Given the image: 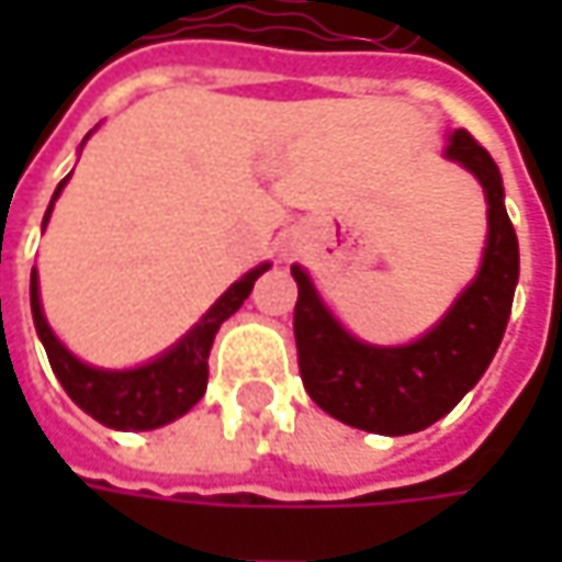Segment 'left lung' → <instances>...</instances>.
<instances>
[{
  "label": "left lung",
  "instance_id": "left-lung-1",
  "mask_svg": "<svg viewBox=\"0 0 562 562\" xmlns=\"http://www.w3.org/2000/svg\"><path fill=\"white\" fill-rule=\"evenodd\" d=\"M447 159L469 168L487 196V247L479 278L453 310L409 347H369L350 337L310 274L293 266L300 288L293 306L296 359L306 394L335 419L375 435H413L447 416L485 375L507 331L513 291L519 281V244L504 209L501 171L482 143L457 131Z\"/></svg>",
  "mask_w": 562,
  "mask_h": 562
}]
</instances>
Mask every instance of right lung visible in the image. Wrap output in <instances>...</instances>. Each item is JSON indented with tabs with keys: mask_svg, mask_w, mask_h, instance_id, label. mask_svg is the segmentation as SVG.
<instances>
[{
	"mask_svg": "<svg viewBox=\"0 0 562 562\" xmlns=\"http://www.w3.org/2000/svg\"><path fill=\"white\" fill-rule=\"evenodd\" d=\"M68 178L58 184L55 196L61 193V187L68 184ZM49 212H53V205H49ZM49 212L43 218V227L49 222ZM266 269L269 266H259V269L244 274L237 284H231L225 296L203 315V322L178 347H171L165 357L153 359L140 369H131V372H102L93 366H83L80 359L71 357L55 340L53 328L46 325L43 310H40L36 269L31 271L33 325H36V335L46 347L55 378L61 381L65 394L75 400L83 413H90L97 422L109 425V428H119V431H149V428H159L165 422L184 416L190 406L200 403V397L205 394V381H209L212 340L218 335L222 322L244 306L256 278Z\"/></svg>",
	"mask_w": 562,
	"mask_h": 562,
	"instance_id": "1",
	"label": "right lung"
}]
</instances>
